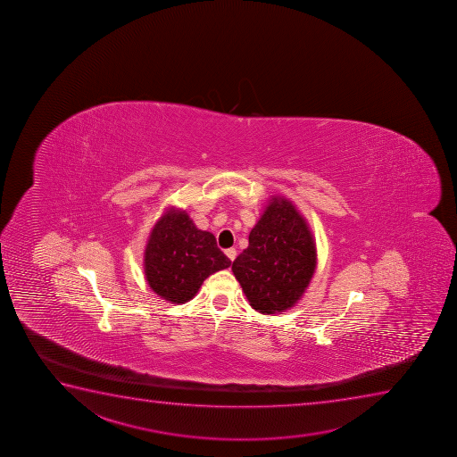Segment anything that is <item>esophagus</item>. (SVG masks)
I'll return each instance as SVG.
<instances>
[{
    "label": "esophagus",
    "instance_id": "esophagus-1",
    "mask_svg": "<svg viewBox=\"0 0 457 457\" xmlns=\"http://www.w3.org/2000/svg\"><path fill=\"white\" fill-rule=\"evenodd\" d=\"M225 253L226 257L229 258L231 262H234V260H236L237 251L236 249H234V247H229V249H226Z\"/></svg>",
    "mask_w": 457,
    "mask_h": 457
}]
</instances>
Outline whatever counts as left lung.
Here are the masks:
<instances>
[{
    "mask_svg": "<svg viewBox=\"0 0 457 457\" xmlns=\"http://www.w3.org/2000/svg\"><path fill=\"white\" fill-rule=\"evenodd\" d=\"M317 268V247L295 204L274 195L232 272L253 309L272 315L295 306Z\"/></svg>",
    "mask_w": 457,
    "mask_h": 457,
    "instance_id": "8db88e82",
    "label": "left lung"
}]
</instances>
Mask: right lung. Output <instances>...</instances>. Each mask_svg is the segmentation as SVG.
Instances as JSON below:
<instances>
[{"label": "right lung", "mask_w": 457, "mask_h": 457, "mask_svg": "<svg viewBox=\"0 0 457 457\" xmlns=\"http://www.w3.org/2000/svg\"><path fill=\"white\" fill-rule=\"evenodd\" d=\"M229 266L215 237L197 229L187 211L168 208L151 229L144 270L151 289L163 300L178 304L193 300L204 279Z\"/></svg>", "instance_id": "1"}]
</instances>
